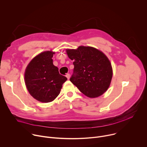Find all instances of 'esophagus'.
Here are the masks:
<instances>
[{
    "label": "esophagus",
    "mask_w": 147,
    "mask_h": 147,
    "mask_svg": "<svg viewBox=\"0 0 147 147\" xmlns=\"http://www.w3.org/2000/svg\"><path fill=\"white\" fill-rule=\"evenodd\" d=\"M66 77L67 78V79L69 80V78H70V74H67L66 75Z\"/></svg>",
    "instance_id": "34e87169"
}]
</instances>
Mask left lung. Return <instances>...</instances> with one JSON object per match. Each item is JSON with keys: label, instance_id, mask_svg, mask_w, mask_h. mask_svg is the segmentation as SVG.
Masks as SVG:
<instances>
[{"label": "left lung", "instance_id": "8db88e82", "mask_svg": "<svg viewBox=\"0 0 147 147\" xmlns=\"http://www.w3.org/2000/svg\"><path fill=\"white\" fill-rule=\"evenodd\" d=\"M68 57L74 60L70 81L85 95L96 98L108 89L113 71L107 56L91 47L80 46L77 49H66Z\"/></svg>", "mask_w": 147, "mask_h": 147}]
</instances>
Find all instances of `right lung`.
<instances>
[{
  "label": "right lung",
  "mask_w": 147,
  "mask_h": 147,
  "mask_svg": "<svg viewBox=\"0 0 147 147\" xmlns=\"http://www.w3.org/2000/svg\"><path fill=\"white\" fill-rule=\"evenodd\" d=\"M55 52H43L36 56L28 65L24 79L31 95L41 102L53 101L60 94L62 85L67 78L59 74L53 64Z\"/></svg>",
  "instance_id": "right-lung-1"
}]
</instances>
